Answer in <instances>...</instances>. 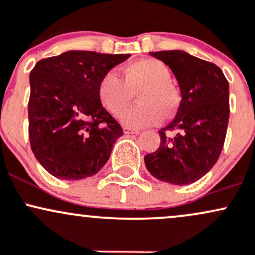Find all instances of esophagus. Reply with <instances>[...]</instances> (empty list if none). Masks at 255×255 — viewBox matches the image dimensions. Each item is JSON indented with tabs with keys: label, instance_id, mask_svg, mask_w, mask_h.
Listing matches in <instances>:
<instances>
[{
	"label": "esophagus",
	"instance_id": "obj_1",
	"mask_svg": "<svg viewBox=\"0 0 255 255\" xmlns=\"http://www.w3.org/2000/svg\"><path fill=\"white\" fill-rule=\"evenodd\" d=\"M123 131H124L125 135H128V133H136V135H138V133H139L138 130H136V128H131L128 127L123 128Z\"/></svg>",
	"mask_w": 255,
	"mask_h": 255
}]
</instances>
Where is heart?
Wrapping results in <instances>:
<instances>
[{"mask_svg": "<svg viewBox=\"0 0 255 255\" xmlns=\"http://www.w3.org/2000/svg\"><path fill=\"white\" fill-rule=\"evenodd\" d=\"M171 72L164 62L156 59H141L123 70V81L118 74L107 72L101 78L97 94L101 104L118 117L131 105L138 93L139 104L122 116L128 128L155 125L165 117L172 116L178 105V95L170 82Z\"/></svg>", "mask_w": 255, "mask_h": 255, "instance_id": "obj_1", "label": "heart"}]
</instances>
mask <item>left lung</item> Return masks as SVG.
Returning <instances> with one entry per match:
<instances>
[{
  "instance_id": "1",
  "label": "left lung",
  "mask_w": 255,
  "mask_h": 255,
  "mask_svg": "<svg viewBox=\"0 0 255 255\" xmlns=\"http://www.w3.org/2000/svg\"><path fill=\"white\" fill-rule=\"evenodd\" d=\"M172 70L181 89L178 112L159 130L160 145L144 156L153 177L177 185L204 177L218 160L229 123V83L217 65L182 50L150 53Z\"/></svg>"
}]
</instances>
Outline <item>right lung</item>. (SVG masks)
<instances>
[{
	"label": "right lung",
	"mask_w": 255,
	"mask_h": 255,
	"mask_svg": "<svg viewBox=\"0 0 255 255\" xmlns=\"http://www.w3.org/2000/svg\"><path fill=\"white\" fill-rule=\"evenodd\" d=\"M130 54L70 50L39 60L30 73L28 137L45 170L65 181L96 174L123 128L97 94L102 77Z\"/></svg>",
	"instance_id": "1"
}]
</instances>
